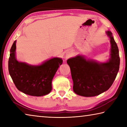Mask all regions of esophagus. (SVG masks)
Segmentation results:
<instances>
[{"label":"esophagus","mask_w":127,"mask_h":127,"mask_svg":"<svg viewBox=\"0 0 127 127\" xmlns=\"http://www.w3.org/2000/svg\"><path fill=\"white\" fill-rule=\"evenodd\" d=\"M70 54H70L69 52H68L66 54V58L69 57L70 56Z\"/></svg>","instance_id":"obj_1"}]
</instances>
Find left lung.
<instances>
[{
	"mask_svg": "<svg viewBox=\"0 0 127 127\" xmlns=\"http://www.w3.org/2000/svg\"><path fill=\"white\" fill-rule=\"evenodd\" d=\"M111 44L110 58L100 63L78 55L66 63L69 66L73 82V91L85 97L97 96L107 91L114 81L119 69L120 58L117 43L110 31H106Z\"/></svg>",
	"mask_w": 127,
	"mask_h": 127,
	"instance_id": "left-lung-1",
	"label": "left lung"
}]
</instances>
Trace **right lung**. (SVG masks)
Returning <instances> with one entry per match:
<instances>
[{
  "label": "right lung",
  "instance_id": "1",
  "mask_svg": "<svg viewBox=\"0 0 127 127\" xmlns=\"http://www.w3.org/2000/svg\"><path fill=\"white\" fill-rule=\"evenodd\" d=\"M16 41H14L10 50L8 70L17 89L30 96L48 95L52 90L53 78L63 60L53 58L39 65L19 62L16 58Z\"/></svg>",
  "mask_w": 127,
  "mask_h": 127
}]
</instances>
